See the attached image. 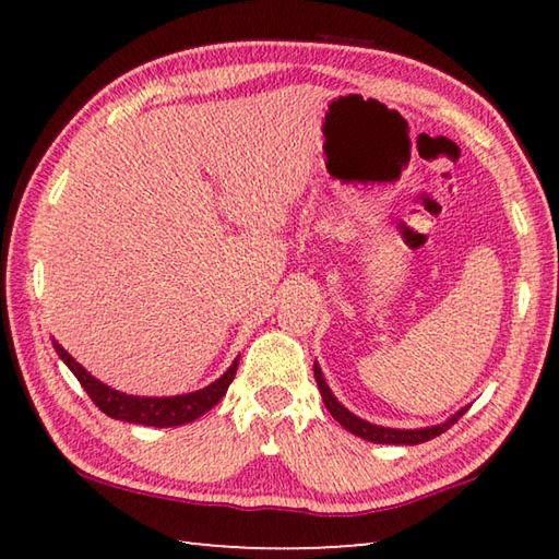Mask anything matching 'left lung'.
Wrapping results in <instances>:
<instances>
[{"label": "left lung", "mask_w": 559, "mask_h": 559, "mask_svg": "<svg viewBox=\"0 0 559 559\" xmlns=\"http://www.w3.org/2000/svg\"><path fill=\"white\" fill-rule=\"evenodd\" d=\"M314 379H317V386H319V394H322L324 406H326V411L331 415H334V420H338L355 437H362V439H367V442H374V444H423V442H427V439H435V437H439L442 432H447L449 427L454 425L461 418V415L468 411V406H463L461 411H456L454 415H451V418H447L444 423H439V425L415 427V430H399V427H384V425L367 423V420L358 418V415H355V413H350L334 396V391L329 389L319 362H314Z\"/></svg>", "instance_id": "1"}]
</instances>
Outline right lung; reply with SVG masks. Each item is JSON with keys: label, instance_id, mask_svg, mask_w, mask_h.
Here are the masks:
<instances>
[{"label": "right lung", "instance_id": "1", "mask_svg": "<svg viewBox=\"0 0 559 559\" xmlns=\"http://www.w3.org/2000/svg\"><path fill=\"white\" fill-rule=\"evenodd\" d=\"M52 346L57 350L59 358L69 367L74 377L81 382V386L86 389V394L96 406L110 415L115 420H124V423H134V425H146V427H177L185 423H192L201 415L209 413L216 403L225 396L228 391L233 377L237 372V362L240 358H235L233 365L225 370L216 382H211L209 386L199 389V391H189V394L180 396H134V394H124V391H117L108 384H103L100 379L93 377L86 367L79 365L71 355L59 346V343L52 338Z\"/></svg>", "mask_w": 559, "mask_h": 559}]
</instances>
